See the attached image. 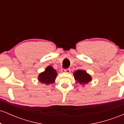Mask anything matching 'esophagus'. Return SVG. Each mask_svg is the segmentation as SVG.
I'll return each instance as SVG.
<instances>
[{"instance_id": "1", "label": "esophagus", "mask_w": 124, "mask_h": 124, "mask_svg": "<svg viewBox=\"0 0 124 124\" xmlns=\"http://www.w3.org/2000/svg\"><path fill=\"white\" fill-rule=\"evenodd\" d=\"M62 72H63V73H69V72H70V69H62Z\"/></svg>"}]
</instances>
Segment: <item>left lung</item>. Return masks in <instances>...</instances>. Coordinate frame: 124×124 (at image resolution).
<instances>
[{"instance_id":"8db88e82","label":"left lung","mask_w":124,"mask_h":124,"mask_svg":"<svg viewBox=\"0 0 124 124\" xmlns=\"http://www.w3.org/2000/svg\"><path fill=\"white\" fill-rule=\"evenodd\" d=\"M73 75L76 82H78L81 85H85L92 80V77L85 70H76L74 72Z\"/></svg>"}]
</instances>
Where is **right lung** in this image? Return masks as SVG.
I'll list each match as a JSON object with an SVG mask.
<instances>
[{"label": "right lung", "mask_w": 124, "mask_h": 124, "mask_svg": "<svg viewBox=\"0 0 124 124\" xmlns=\"http://www.w3.org/2000/svg\"><path fill=\"white\" fill-rule=\"evenodd\" d=\"M57 75L56 70L54 69L53 67L48 66L44 72L39 74L38 77V80L46 85L52 84L55 82Z\"/></svg>", "instance_id": "1"}]
</instances>
